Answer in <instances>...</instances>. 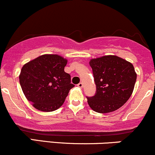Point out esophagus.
I'll use <instances>...</instances> for the list:
<instances>
[{
	"mask_svg": "<svg viewBox=\"0 0 155 155\" xmlns=\"http://www.w3.org/2000/svg\"><path fill=\"white\" fill-rule=\"evenodd\" d=\"M77 87H79V88H82L83 87V84L81 83V82H80V83H79L77 84Z\"/></svg>",
	"mask_w": 155,
	"mask_h": 155,
	"instance_id": "34e87169",
	"label": "esophagus"
}]
</instances>
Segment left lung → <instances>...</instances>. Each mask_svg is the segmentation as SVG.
Segmentation results:
<instances>
[{"label": "left lung", "instance_id": "obj_1", "mask_svg": "<svg viewBox=\"0 0 155 155\" xmlns=\"http://www.w3.org/2000/svg\"><path fill=\"white\" fill-rule=\"evenodd\" d=\"M96 93L87 97L93 111L105 114L116 111L132 95L137 74L133 64L115 55H106L92 59Z\"/></svg>", "mask_w": 155, "mask_h": 155}]
</instances>
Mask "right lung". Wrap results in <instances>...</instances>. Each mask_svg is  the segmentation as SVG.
I'll return each instance as SVG.
<instances>
[{
  "label": "right lung",
  "mask_w": 155,
  "mask_h": 155,
  "mask_svg": "<svg viewBox=\"0 0 155 155\" xmlns=\"http://www.w3.org/2000/svg\"><path fill=\"white\" fill-rule=\"evenodd\" d=\"M67 60L58 54H43L25 64L19 84L28 101L42 111H53L63 104L70 90L71 76L64 71Z\"/></svg>",
  "instance_id": "obj_1"
}]
</instances>
